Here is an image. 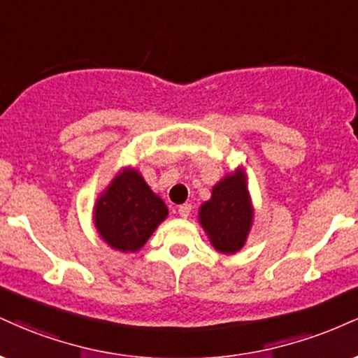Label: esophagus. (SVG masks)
Listing matches in <instances>:
<instances>
[{
  "label": "esophagus",
  "instance_id": "34e87169",
  "mask_svg": "<svg viewBox=\"0 0 358 358\" xmlns=\"http://www.w3.org/2000/svg\"><path fill=\"white\" fill-rule=\"evenodd\" d=\"M190 213H192V205L190 203H183V205L178 206V215L182 218H188V217H190Z\"/></svg>",
  "mask_w": 358,
  "mask_h": 358
}]
</instances>
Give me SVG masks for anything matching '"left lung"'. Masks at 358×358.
Returning a JSON list of instances; mask_svg holds the SVG:
<instances>
[{
    "instance_id": "8db88e82",
    "label": "left lung",
    "mask_w": 358,
    "mask_h": 358,
    "mask_svg": "<svg viewBox=\"0 0 358 358\" xmlns=\"http://www.w3.org/2000/svg\"><path fill=\"white\" fill-rule=\"evenodd\" d=\"M253 212L247 173L242 166L223 176L213 187L212 198L198 210V220L217 252L234 255L247 243Z\"/></svg>"
}]
</instances>
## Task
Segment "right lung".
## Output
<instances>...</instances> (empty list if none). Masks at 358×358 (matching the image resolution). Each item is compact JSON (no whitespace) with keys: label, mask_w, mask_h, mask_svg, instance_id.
Returning <instances> with one entry per match:
<instances>
[{"label":"right lung","mask_w":358,"mask_h":358,"mask_svg":"<svg viewBox=\"0 0 358 358\" xmlns=\"http://www.w3.org/2000/svg\"><path fill=\"white\" fill-rule=\"evenodd\" d=\"M168 217V206L136 168L124 166L96 198L93 223L110 248L135 253Z\"/></svg>","instance_id":"1"}]
</instances>
